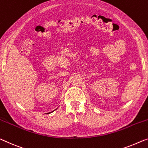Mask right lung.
<instances>
[{
  "instance_id": "add662e5",
  "label": "right lung",
  "mask_w": 148,
  "mask_h": 148,
  "mask_svg": "<svg viewBox=\"0 0 148 148\" xmlns=\"http://www.w3.org/2000/svg\"><path fill=\"white\" fill-rule=\"evenodd\" d=\"M56 109H57V108H56ZM53 111H54V110H53ZM52 112H53V111H52ZM49 113H50V112H49Z\"/></svg>"
}]
</instances>
